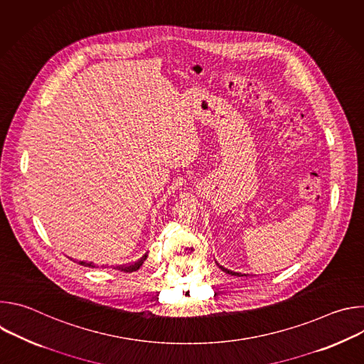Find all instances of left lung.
<instances>
[{"label":"left lung","instance_id":"left-lung-1","mask_svg":"<svg viewBox=\"0 0 364 364\" xmlns=\"http://www.w3.org/2000/svg\"><path fill=\"white\" fill-rule=\"evenodd\" d=\"M218 264V262H216ZM218 267L223 271V272H226V274H229V275H235V277H247L246 274H240V272H233V271H230V269H228V268H225V267H222V265H219L218 264Z\"/></svg>","mask_w":364,"mask_h":364}]
</instances>
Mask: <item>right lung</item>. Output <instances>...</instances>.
Returning <instances> with one entry per match:
<instances>
[{
	"label": "right lung",
	"mask_w": 364,
	"mask_h": 364,
	"mask_svg": "<svg viewBox=\"0 0 364 364\" xmlns=\"http://www.w3.org/2000/svg\"><path fill=\"white\" fill-rule=\"evenodd\" d=\"M146 256H148V252L146 253H144L138 261H135V262H129V264H122V265H117V267H114V269H118V271H122V272H134V271H138L139 269V267L144 264V261L146 259ZM79 264L80 265H83V267H89V268H96V265L93 264V262H85V261H79Z\"/></svg>",
	"instance_id": "add662e5"
}]
</instances>
